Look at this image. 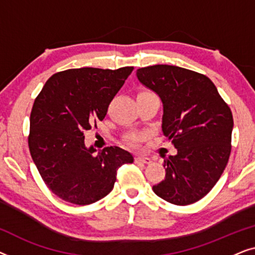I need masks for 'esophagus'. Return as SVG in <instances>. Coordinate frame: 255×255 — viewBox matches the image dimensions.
Here are the masks:
<instances>
[{"instance_id":"34e87169","label":"esophagus","mask_w":255,"mask_h":255,"mask_svg":"<svg viewBox=\"0 0 255 255\" xmlns=\"http://www.w3.org/2000/svg\"><path fill=\"white\" fill-rule=\"evenodd\" d=\"M135 161L142 162V163H147V165H149V163L152 162V160L147 158V156H135Z\"/></svg>"}]
</instances>
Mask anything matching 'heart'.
Returning a JSON list of instances; mask_svg holds the SVG:
<instances>
[{
    "mask_svg": "<svg viewBox=\"0 0 255 255\" xmlns=\"http://www.w3.org/2000/svg\"><path fill=\"white\" fill-rule=\"evenodd\" d=\"M144 93H147V92H144ZM142 138H144V134H140V133H131L128 134L127 137V141L128 144L132 145V146H135L138 144L139 141L142 140Z\"/></svg>",
    "mask_w": 255,
    "mask_h": 255,
    "instance_id": "heart-1",
    "label": "heart"
}]
</instances>
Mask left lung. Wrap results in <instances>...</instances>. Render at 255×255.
I'll return each mask as SVG.
<instances>
[{
	"label": "left lung",
	"mask_w": 255,
	"mask_h": 255,
	"mask_svg": "<svg viewBox=\"0 0 255 255\" xmlns=\"http://www.w3.org/2000/svg\"><path fill=\"white\" fill-rule=\"evenodd\" d=\"M162 102V132L177 149L166 158L165 180L153 186L162 200L188 205L210 191L228 165L233 117L210 79L170 65L137 69Z\"/></svg>",
	"instance_id": "obj_1"
}]
</instances>
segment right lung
I'll use <instances>...</instances> for the list:
<instances>
[{"label":"right lung","mask_w":255,"mask_h":255,"mask_svg":"<svg viewBox=\"0 0 255 255\" xmlns=\"http://www.w3.org/2000/svg\"><path fill=\"white\" fill-rule=\"evenodd\" d=\"M133 67H83L57 73L34 100L29 148L41 179L68 203H95L113 190L117 169L133 162L125 149L110 146L97 154L83 132L103 121L108 107Z\"/></svg>","instance_id":"obj_1"}]
</instances>
